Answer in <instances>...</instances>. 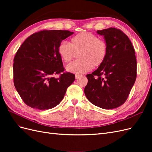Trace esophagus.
Returning <instances> with one entry per match:
<instances>
[{
	"instance_id": "34e87169",
	"label": "esophagus",
	"mask_w": 152,
	"mask_h": 152,
	"mask_svg": "<svg viewBox=\"0 0 152 152\" xmlns=\"http://www.w3.org/2000/svg\"><path fill=\"white\" fill-rule=\"evenodd\" d=\"M80 77H81L80 75H75V79H79V78Z\"/></svg>"
}]
</instances>
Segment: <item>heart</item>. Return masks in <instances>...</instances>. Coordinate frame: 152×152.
<instances>
[{"mask_svg":"<svg viewBox=\"0 0 152 152\" xmlns=\"http://www.w3.org/2000/svg\"><path fill=\"white\" fill-rule=\"evenodd\" d=\"M58 53L65 63L72 61L75 53H79V60L66 66V70L75 74L91 71L93 66H99L107 54V45L104 41L90 32H82L73 36L70 45L65 42L59 44Z\"/></svg>","mask_w":152,"mask_h":152,"instance_id":"1","label":"heart"}]
</instances>
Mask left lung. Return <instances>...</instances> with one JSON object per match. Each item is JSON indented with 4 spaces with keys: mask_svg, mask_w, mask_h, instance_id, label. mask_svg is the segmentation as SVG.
<instances>
[{
    "mask_svg": "<svg viewBox=\"0 0 152 152\" xmlns=\"http://www.w3.org/2000/svg\"><path fill=\"white\" fill-rule=\"evenodd\" d=\"M97 34L104 37L107 54L97 70L86 75L88 82L84 93L95 106L115 108L126 102L136 79L134 49L121 30L109 28L98 30Z\"/></svg>",
    "mask_w": 152,
    "mask_h": 152,
    "instance_id": "1",
    "label": "left lung"
}]
</instances>
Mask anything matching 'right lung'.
Instances as JSON below:
<instances>
[{"label":"right lung","mask_w":152,"mask_h":152,"mask_svg":"<svg viewBox=\"0 0 152 152\" xmlns=\"http://www.w3.org/2000/svg\"><path fill=\"white\" fill-rule=\"evenodd\" d=\"M68 30H43L32 34L18 49L14 58V84L20 97L31 108H53L59 104L75 75L63 73L58 49L62 40L72 35Z\"/></svg>","instance_id":"add662e5"}]
</instances>
